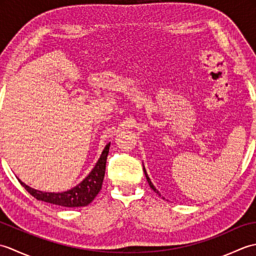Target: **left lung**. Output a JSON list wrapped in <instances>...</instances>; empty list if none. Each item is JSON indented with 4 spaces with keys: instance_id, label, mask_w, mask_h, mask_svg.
I'll return each instance as SVG.
<instances>
[{
    "instance_id": "obj_1",
    "label": "left lung",
    "mask_w": 256,
    "mask_h": 256,
    "mask_svg": "<svg viewBox=\"0 0 256 256\" xmlns=\"http://www.w3.org/2000/svg\"><path fill=\"white\" fill-rule=\"evenodd\" d=\"M143 170H144V174H145V176H146V179H148V184H150V187L154 190V192H156V194H158L160 196V194L158 192V190H157L155 187H154V184H152V182H150V177H148V172H146V170H145V167H143Z\"/></svg>"
}]
</instances>
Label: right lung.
<instances>
[{
  "instance_id": "right-lung-1",
  "label": "right lung",
  "mask_w": 256,
  "mask_h": 256,
  "mask_svg": "<svg viewBox=\"0 0 256 256\" xmlns=\"http://www.w3.org/2000/svg\"><path fill=\"white\" fill-rule=\"evenodd\" d=\"M110 144L108 143L106 145L104 150H103L100 158L98 160L96 164L92 168L90 174L86 176L82 182L78 184L77 186L67 190V192H40L27 186L22 180L20 182L27 192H28L32 197L36 198L37 200L45 201L48 204L62 206H68V208H76V206H88L92 200H94L96 194L102 188L103 178H104L106 174V158L108 154V150H110Z\"/></svg>"
}]
</instances>
